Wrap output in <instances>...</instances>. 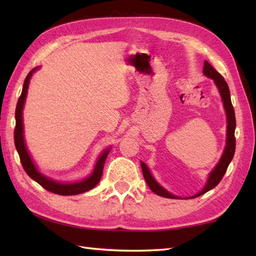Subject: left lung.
Returning a JSON list of instances; mask_svg holds the SVG:
<instances>
[{
  "instance_id": "obj_1",
  "label": "left lung",
  "mask_w": 256,
  "mask_h": 256,
  "mask_svg": "<svg viewBox=\"0 0 256 256\" xmlns=\"http://www.w3.org/2000/svg\"><path fill=\"white\" fill-rule=\"evenodd\" d=\"M203 73L206 76L214 79L216 86H218L220 94H222V102H224V110H226V114H227V144H226V148H224V154L222 159H220L219 164H216V167L214 168V170L211 172L209 176V180H208L206 185L204 186L200 193L196 194V196H192L193 198H198L202 196V194L206 193L208 190H212L216 188V185L220 183V180H222L224 175L226 174V170L230 164L232 159L234 157V154H235V149H236V138H235V128H236V118H235V110H234L232 104L230 100V92H229V88L226 80L224 79V76L220 74L218 71H216V68L211 66L209 62L204 60V66H203ZM141 168H142V172H144V177L146 182V184L150 188V190H152L154 193L157 194V196H164V198H177V196H172L170 192H167L166 190L162 188L157 182L154 180V177L151 176L150 172L148 170V167L146 166L144 162H141Z\"/></svg>"
}]
</instances>
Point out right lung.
<instances>
[{
  "label": "right lung",
  "instance_id": "1",
  "mask_svg": "<svg viewBox=\"0 0 256 256\" xmlns=\"http://www.w3.org/2000/svg\"><path fill=\"white\" fill-rule=\"evenodd\" d=\"M36 70L34 68L32 71L28 73V76H26L24 82V88L22 92H21L20 97L16 102V128H14V144L16 151H18L21 164H22L24 170L27 172L29 177H32L34 180H36L38 184L42 186L45 190H50L52 193L58 194V196H76V194H80L86 192V190L94 188L96 186L99 180L102 178V170H104V164L107 158V154H110V149H107L100 157H99L98 162L94 167V170L92 175L88 177L86 180H84L79 182V183L74 184H60L56 183L54 180H50V178H46L45 176H42L40 172H38L34 164H32V160L30 158L27 149H26L24 141V126H22V108L24 104L26 96H27V90L30 76H32V72Z\"/></svg>",
  "mask_w": 256,
  "mask_h": 256
}]
</instances>
